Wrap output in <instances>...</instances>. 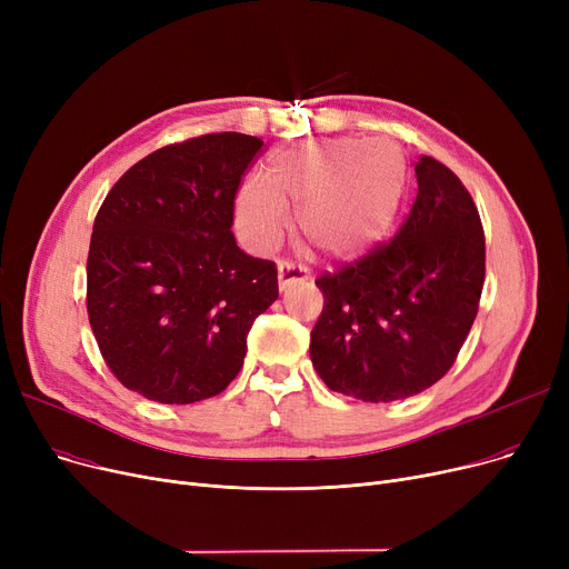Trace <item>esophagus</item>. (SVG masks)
Masks as SVG:
<instances>
[{"label": "esophagus", "mask_w": 569, "mask_h": 569, "mask_svg": "<svg viewBox=\"0 0 569 569\" xmlns=\"http://www.w3.org/2000/svg\"><path fill=\"white\" fill-rule=\"evenodd\" d=\"M305 279H309V267H305L302 262H292V260H281L279 262V286H281V290H286L295 281H305Z\"/></svg>", "instance_id": "1"}]
</instances>
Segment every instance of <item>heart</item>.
<instances>
[{"mask_svg": "<svg viewBox=\"0 0 569 569\" xmlns=\"http://www.w3.org/2000/svg\"><path fill=\"white\" fill-rule=\"evenodd\" d=\"M406 189V159L390 140L332 138L272 159L264 184L237 196V228L256 251L279 244L288 209L309 242L332 258H355L390 228Z\"/></svg>", "mask_w": 569, "mask_h": 569, "instance_id": "1", "label": "heart"}]
</instances>
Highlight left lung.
Returning a JSON list of instances; mask_svg holds the SVG:
<instances>
[{
    "label": "left lung",
    "mask_w": 569,
    "mask_h": 569,
    "mask_svg": "<svg viewBox=\"0 0 569 569\" xmlns=\"http://www.w3.org/2000/svg\"><path fill=\"white\" fill-rule=\"evenodd\" d=\"M417 198L390 242L316 279L325 305L311 362L330 390L369 403L425 392L457 362L485 288V230L461 179L415 163Z\"/></svg>",
    "instance_id": "8db88e82"
}]
</instances>
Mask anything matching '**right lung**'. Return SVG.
<instances>
[{"label":"right lung","mask_w":569,"mask_h":569,"mask_svg":"<svg viewBox=\"0 0 569 569\" xmlns=\"http://www.w3.org/2000/svg\"><path fill=\"white\" fill-rule=\"evenodd\" d=\"M262 144L230 131L166 144L117 179L94 219L89 325L112 376L149 401L221 395L279 297L277 264L247 256L230 230Z\"/></svg>","instance_id":"right-lung-1"}]
</instances>
